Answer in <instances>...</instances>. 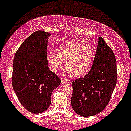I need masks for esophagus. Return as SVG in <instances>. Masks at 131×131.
<instances>
[{
  "label": "esophagus",
  "instance_id": "34e87169",
  "mask_svg": "<svg viewBox=\"0 0 131 131\" xmlns=\"http://www.w3.org/2000/svg\"><path fill=\"white\" fill-rule=\"evenodd\" d=\"M67 82L66 81V80L64 79L61 80V84H62V85H65V84H67Z\"/></svg>",
  "mask_w": 131,
  "mask_h": 131
}]
</instances>
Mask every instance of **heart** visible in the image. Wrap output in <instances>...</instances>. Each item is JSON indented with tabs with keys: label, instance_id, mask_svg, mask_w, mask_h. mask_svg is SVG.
I'll use <instances>...</instances> for the list:
<instances>
[{
	"label": "heart",
	"instance_id": "b5f03b06",
	"mask_svg": "<svg viewBox=\"0 0 131 131\" xmlns=\"http://www.w3.org/2000/svg\"><path fill=\"white\" fill-rule=\"evenodd\" d=\"M55 55L48 53L46 60L50 69L57 72L66 62V71L73 78L83 76L88 72L94 61L95 49L92 45L69 40L56 48Z\"/></svg>",
	"mask_w": 131,
	"mask_h": 131
}]
</instances>
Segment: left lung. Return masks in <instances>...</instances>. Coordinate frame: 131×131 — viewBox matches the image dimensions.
I'll list each match as a JSON object with an SVG mask.
<instances>
[{"mask_svg": "<svg viewBox=\"0 0 131 131\" xmlns=\"http://www.w3.org/2000/svg\"><path fill=\"white\" fill-rule=\"evenodd\" d=\"M117 82V66L112 49L101 37L89 73L73 82L71 106L83 117L99 113L105 108Z\"/></svg>", "mask_w": 131, "mask_h": 131, "instance_id": "1", "label": "left lung"}]
</instances>
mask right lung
I'll list each match as a JSON object with an SVG mask.
<instances>
[{"mask_svg":"<svg viewBox=\"0 0 131 131\" xmlns=\"http://www.w3.org/2000/svg\"><path fill=\"white\" fill-rule=\"evenodd\" d=\"M51 34L34 32L19 46L12 64V87L21 105L32 113L49 108L52 91L61 80L50 70L46 60Z\"/></svg>","mask_w":131,"mask_h":131,"instance_id":"right-lung-1","label":"right lung"}]
</instances>
